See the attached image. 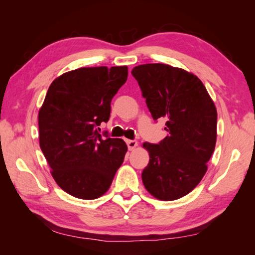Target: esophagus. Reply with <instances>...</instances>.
Returning a JSON list of instances; mask_svg holds the SVG:
<instances>
[{
    "mask_svg": "<svg viewBox=\"0 0 255 255\" xmlns=\"http://www.w3.org/2000/svg\"><path fill=\"white\" fill-rule=\"evenodd\" d=\"M126 143L128 145L129 150H133L138 145V142L136 141V140H126Z\"/></svg>",
    "mask_w": 255,
    "mask_h": 255,
    "instance_id": "1",
    "label": "esophagus"
}]
</instances>
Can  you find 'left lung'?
<instances>
[{
  "mask_svg": "<svg viewBox=\"0 0 255 255\" xmlns=\"http://www.w3.org/2000/svg\"><path fill=\"white\" fill-rule=\"evenodd\" d=\"M154 121L163 117L167 136L143 143L150 160L142 171L145 189L160 200L185 196L202 181L217 139V111L196 75L163 63L131 71Z\"/></svg>",
  "mask_w": 255,
  "mask_h": 255,
  "instance_id": "1",
  "label": "left lung"
}]
</instances>
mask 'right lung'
Wrapping results in <instances>:
<instances>
[{
    "label": "right lung",
    "instance_id": "add662e5",
    "mask_svg": "<svg viewBox=\"0 0 255 255\" xmlns=\"http://www.w3.org/2000/svg\"><path fill=\"white\" fill-rule=\"evenodd\" d=\"M127 77L126 66L80 68L58 77L48 89L38 113L40 149L56 183L74 197H101L123 164L126 143L99 130Z\"/></svg>",
    "mask_w": 255,
    "mask_h": 255
}]
</instances>
